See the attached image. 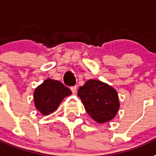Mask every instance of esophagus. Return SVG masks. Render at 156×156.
Returning a JSON list of instances; mask_svg holds the SVG:
<instances>
[{
  "label": "esophagus",
  "instance_id": "esophagus-1",
  "mask_svg": "<svg viewBox=\"0 0 156 156\" xmlns=\"http://www.w3.org/2000/svg\"><path fill=\"white\" fill-rule=\"evenodd\" d=\"M76 86H73V87H71V90H72V92H73V94H75L76 92Z\"/></svg>",
  "mask_w": 156,
  "mask_h": 156
}]
</instances>
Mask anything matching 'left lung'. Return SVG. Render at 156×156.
Returning a JSON list of instances; mask_svg holds the SVG:
<instances>
[{
  "instance_id": "left-lung-1",
  "label": "left lung",
  "mask_w": 156,
  "mask_h": 156,
  "mask_svg": "<svg viewBox=\"0 0 156 156\" xmlns=\"http://www.w3.org/2000/svg\"><path fill=\"white\" fill-rule=\"evenodd\" d=\"M87 114L97 123L110 121L119 110L118 94L112 87L100 80H89L78 89Z\"/></svg>"
}]
</instances>
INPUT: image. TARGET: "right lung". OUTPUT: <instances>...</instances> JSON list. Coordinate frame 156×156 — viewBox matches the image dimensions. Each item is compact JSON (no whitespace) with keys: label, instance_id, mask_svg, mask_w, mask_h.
I'll return each instance as SVG.
<instances>
[{"label":"right lung","instance_id":"1","mask_svg":"<svg viewBox=\"0 0 156 156\" xmlns=\"http://www.w3.org/2000/svg\"><path fill=\"white\" fill-rule=\"evenodd\" d=\"M71 94V90L60 81L48 79L35 89V106L43 115H48L56 110L64 97Z\"/></svg>","mask_w":156,"mask_h":156}]
</instances>
